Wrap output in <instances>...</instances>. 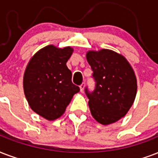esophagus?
Segmentation results:
<instances>
[{
  "mask_svg": "<svg viewBox=\"0 0 158 158\" xmlns=\"http://www.w3.org/2000/svg\"><path fill=\"white\" fill-rule=\"evenodd\" d=\"M84 87H85V82H83L82 84H81L80 85L81 92H83V90H84Z\"/></svg>",
  "mask_w": 158,
  "mask_h": 158,
  "instance_id": "34e87169",
  "label": "esophagus"
}]
</instances>
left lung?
<instances>
[{
    "instance_id": "8db88e82",
    "label": "left lung",
    "mask_w": 158,
    "mask_h": 158,
    "mask_svg": "<svg viewBox=\"0 0 158 158\" xmlns=\"http://www.w3.org/2000/svg\"><path fill=\"white\" fill-rule=\"evenodd\" d=\"M86 59L96 82L91 91L85 88L90 113L101 124L114 123L127 114L136 96L134 70L123 56L112 50L90 51Z\"/></svg>"
}]
</instances>
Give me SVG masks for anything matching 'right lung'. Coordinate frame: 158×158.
Segmentation results:
<instances>
[{
	"instance_id": "right-lung-1",
	"label": "right lung",
	"mask_w": 158,
	"mask_h": 158,
	"mask_svg": "<svg viewBox=\"0 0 158 158\" xmlns=\"http://www.w3.org/2000/svg\"><path fill=\"white\" fill-rule=\"evenodd\" d=\"M73 52L71 47L48 45L35 53L24 73V95L30 108L48 120L59 118L80 90L66 65Z\"/></svg>"
}]
</instances>
